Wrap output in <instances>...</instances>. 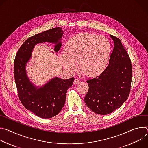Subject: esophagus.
Returning <instances> with one entry per match:
<instances>
[{
	"mask_svg": "<svg viewBox=\"0 0 148 148\" xmlns=\"http://www.w3.org/2000/svg\"><path fill=\"white\" fill-rule=\"evenodd\" d=\"M80 82H81V81L79 79L76 78V79H75V80L74 81V84H79Z\"/></svg>",
	"mask_w": 148,
	"mask_h": 148,
	"instance_id": "1",
	"label": "esophagus"
}]
</instances>
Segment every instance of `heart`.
Segmentation results:
<instances>
[{
	"mask_svg": "<svg viewBox=\"0 0 148 148\" xmlns=\"http://www.w3.org/2000/svg\"><path fill=\"white\" fill-rule=\"evenodd\" d=\"M111 45L107 38L90 33H81L68 39L61 62L70 71L75 69V62L80 71L88 77L100 74L106 67Z\"/></svg>",
	"mask_w": 148,
	"mask_h": 148,
	"instance_id": "heart-1",
	"label": "heart"
}]
</instances>
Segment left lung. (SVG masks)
<instances>
[{
    "instance_id": "1",
    "label": "left lung",
    "mask_w": 148,
    "mask_h": 148,
    "mask_svg": "<svg viewBox=\"0 0 148 148\" xmlns=\"http://www.w3.org/2000/svg\"><path fill=\"white\" fill-rule=\"evenodd\" d=\"M114 47L109 64L98 77L87 81L88 91L84 98L94 112L107 115L119 108L130 93L132 68L130 56L118 37L110 35Z\"/></svg>"
}]
</instances>
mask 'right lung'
I'll use <instances>...</instances> for the list:
<instances>
[{"instance_id":"right-lung-1","label":"right lung","mask_w":148,"mask_h":148,"mask_svg":"<svg viewBox=\"0 0 148 148\" xmlns=\"http://www.w3.org/2000/svg\"><path fill=\"white\" fill-rule=\"evenodd\" d=\"M62 34L61 28L56 27L29 37L21 46L14 58V80L19 99L27 110L40 118H50L61 111L66 102L67 91L72 86L74 78L62 79L56 77L37 89L27 77L25 66L37 43H54L56 44L54 50L58 52L61 46L60 40Z\"/></svg>"}]
</instances>
